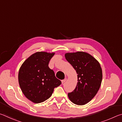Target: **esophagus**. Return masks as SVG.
<instances>
[{
    "label": "esophagus",
    "instance_id": "obj_1",
    "mask_svg": "<svg viewBox=\"0 0 122 122\" xmlns=\"http://www.w3.org/2000/svg\"><path fill=\"white\" fill-rule=\"evenodd\" d=\"M66 81H67V78H65V79H64V80H62V81H61L62 83L63 84Z\"/></svg>",
    "mask_w": 122,
    "mask_h": 122
}]
</instances>
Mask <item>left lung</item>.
<instances>
[{
	"instance_id": "8db88e82",
	"label": "left lung",
	"mask_w": 122,
	"mask_h": 122,
	"mask_svg": "<svg viewBox=\"0 0 122 122\" xmlns=\"http://www.w3.org/2000/svg\"><path fill=\"white\" fill-rule=\"evenodd\" d=\"M67 61L77 74V86L68 96L74 104L82 106L92 100L100 88L102 71L100 64L89 54L83 51L65 54Z\"/></svg>"
}]
</instances>
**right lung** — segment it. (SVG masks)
<instances>
[{"instance_id":"1","label":"right lung","mask_w":122,"mask_h":122,"mask_svg":"<svg viewBox=\"0 0 122 122\" xmlns=\"http://www.w3.org/2000/svg\"><path fill=\"white\" fill-rule=\"evenodd\" d=\"M54 53L36 52L27 59L19 69L18 80L24 95L29 100L39 103L48 99L54 89L61 84L48 63Z\"/></svg>"}]
</instances>
